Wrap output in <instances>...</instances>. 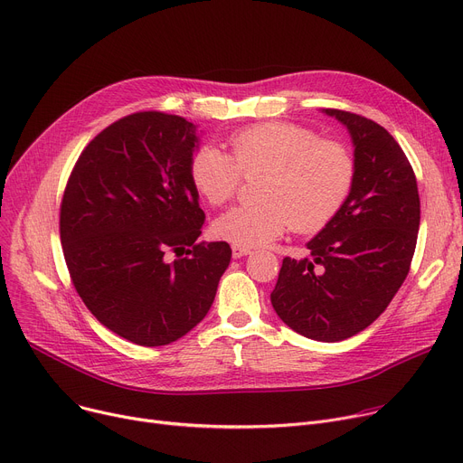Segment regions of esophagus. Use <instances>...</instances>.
<instances>
[{"mask_svg": "<svg viewBox=\"0 0 463 463\" xmlns=\"http://www.w3.org/2000/svg\"><path fill=\"white\" fill-rule=\"evenodd\" d=\"M248 254H252L250 248L237 246V244H233V246H232V256H233L235 260H237V258H242V256H248Z\"/></svg>", "mask_w": 463, "mask_h": 463, "instance_id": "esophagus-1", "label": "esophagus"}]
</instances>
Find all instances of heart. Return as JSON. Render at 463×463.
<instances>
[{"instance_id": "b5f03b06", "label": "heart", "mask_w": 463, "mask_h": 463, "mask_svg": "<svg viewBox=\"0 0 463 463\" xmlns=\"http://www.w3.org/2000/svg\"><path fill=\"white\" fill-rule=\"evenodd\" d=\"M228 156L202 146L191 159L189 175L198 194L213 207L228 203L241 175H260L256 205H239L213 222L221 241L256 248L269 244L289 226L298 233L323 230L345 205L355 163L337 140L286 122L258 124L228 140Z\"/></svg>"}]
</instances>
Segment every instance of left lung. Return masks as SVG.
<instances>
[{
  "instance_id": "1",
  "label": "left lung",
  "mask_w": 463,
  "mask_h": 463,
  "mask_svg": "<svg viewBox=\"0 0 463 463\" xmlns=\"http://www.w3.org/2000/svg\"><path fill=\"white\" fill-rule=\"evenodd\" d=\"M354 142V185L337 215L307 242L311 256L286 258L270 302L297 334L343 341L373 325L404 283L417 244L420 202L413 168L380 124L325 109Z\"/></svg>"
}]
</instances>
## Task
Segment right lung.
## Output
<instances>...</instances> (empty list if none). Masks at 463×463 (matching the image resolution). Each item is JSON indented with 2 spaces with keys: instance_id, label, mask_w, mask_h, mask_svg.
<instances>
[{
  "instance_id": "add662e5",
  "label": "right lung",
  "mask_w": 463,
  "mask_h": 463,
  "mask_svg": "<svg viewBox=\"0 0 463 463\" xmlns=\"http://www.w3.org/2000/svg\"><path fill=\"white\" fill-rule=\"evenodd\" d=\"M196 146L184 117L128 115L89 142L62 194L61 242L78 295L140 346L191 332L232 260L224 241L196 242L205 221L189 175Z\"/></svg>"
}]
</instances>
